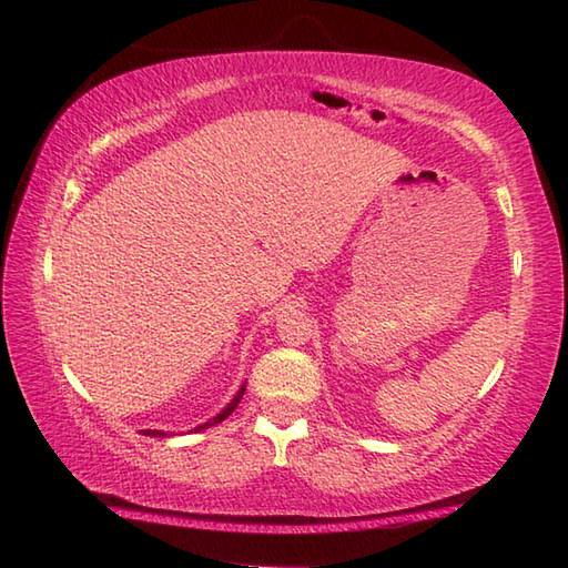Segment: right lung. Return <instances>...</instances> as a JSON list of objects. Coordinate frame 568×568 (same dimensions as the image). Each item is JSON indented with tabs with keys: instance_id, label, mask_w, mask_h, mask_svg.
Here are the masks:
<instances>
[{
	"instance_id": "right-lung-1",
	"label": "right lung",
	"mask_w": 568,
	"mask_h": 568,
	"mask_svg": "<svg viewBox=\"0 0 568 568\" xmlns=\"http://www.w3.org/2000/svg\"><path fill=\"white\" fill-rule=\"evenodd\" d=\"M244 393H246V385H241V388H239V393L234 395V400L232 403H229L224 409H222V413L220 415H216V417H212L210 422H204V425H197L195 427V432H202V429H210V427H214V425H220V422L222 419H226L229 415H232L234 413V409H236V405L241 403V397H244ZM143 434H146V437H165V432H161V429H143Z\"/></svg>"
}]
</instances>
